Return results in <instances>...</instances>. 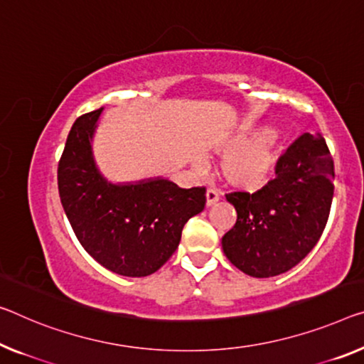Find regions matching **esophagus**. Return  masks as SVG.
<instances>
[{"label": "esophagus", "mask_w": 364, "mask_h": 364, "mask_svg": "<svg viewBox=\"0 0 364 364\" xmlns=\"http://www.w3.org/2000/svg\"><path fill=\"white\" fill-rule=\"evenodd\" d=\"M205 197H206V206H213L215 203H218V201H220V193H218L216 190H213V188L206 190Z\"/></svg>", "instance_id": "1"}]
</instances>
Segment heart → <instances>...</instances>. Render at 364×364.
I'll return each mask as SVG.
<instances>
[{"instance_id": "heart-1", "label": "heart", "mask_w": 364, "mask_h": 364, "mask_svg": "<svg viewBox=\"0 0 364 364\" xmlns=\"http://www.w3.org/2000/svg\"><path fill=\"white\" fill-rule=\"evenodd\" d=\"M284 136L279 130L250 128L223 139L215 151L226 156L221 174L234 188L257 192L275 177L283 154Z\"/></svg>"}]
</instances>
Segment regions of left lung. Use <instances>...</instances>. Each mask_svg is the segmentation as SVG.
<instances>
[{
    "mask_svg": "<svg viewBox=\"0 0 364 364\" xmlns=\"http://www.w3.org/2000/svg\"><path fill=\"white\" fill-rule=\"evenodd\" d=\"M333 159L322 135L304 133L287 149L277 177L255 193L226 200L237 221L221 239L223 252L245 275L270 278L298 265L314 249L333 198Z\"/></svg>",
    "mask_w": 364,
    "mask_h": 364,
    "instance_id": "obj_1",
    "label": "left lung"
}]
</instances>
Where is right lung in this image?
Returning <instances> with one entry per match:
<instances>
[{"label":"right lung","mask_w":364,"mask_h":364,"mask_svg":"<svg viewBox=\"0 0 364 364\" xmlns=\"http://www.w3.org/2000/svg\"><path fill=\"white\" fill-rule=\"evenodd\" d=\"M102 107L73 124L58 164L63 210L86 252L124 277L158 272L181 242L190 218L205 208V188H181L164 177L110 182L94 158Z\"/></svg>","instance_id":"add662e5"}]
</instances>
